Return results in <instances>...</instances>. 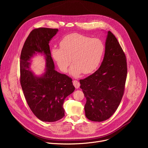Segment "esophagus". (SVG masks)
Wrapping results in <instances>:
<instances>
[{
    "label": "esophagus",
    "mask_w": 148,
    "mask_h": 148,
    "mask_svg": "<svg viewBox=\"0 0 148 148\" xmlns=\"http://www.w3.org/2000/svg\"><path fill=\"white\" fill-rule=\"evenodd\" d=\"M73 83V85L74 86V87H75V88H78L79 87L80 83L77 80H74Z\"/></svg>",
    "instance_id": "34e87169"
}]
</instances>
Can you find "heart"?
Wrapping results in <instances>:
<instances>
[{"mask_svg":"<svg viewBox=\"0 0 148 148\" xmlns=\"http://www.w3.org/2000/svg\"><path fill=\"white\" fill-rule=\"evenodd\" d=\"M60 45L61 48L52 49V56L62 72L67 71L72 60L74 63L70 73L75 76L81 73L88 74L94 71L99 66L105 51L102 40L78 33L66 36Z\"/></svg>","mask_w":148,"mask_h":148,"instance_id":"heart-1","label":"heart"}]
</instances>
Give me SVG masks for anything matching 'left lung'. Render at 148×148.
Listing matches in <instances>:
<instances>
[{"mask_svg": "<svg viewBox=\"0 0 148 148\" xmlns=\"http://www.w3.org/2000/svg\"><path fill=\"white\" fill-rule=\"evenodd\" d=\"M126 77L125 54L117 38L109 31L100 67L88 77L79 80L80 88L87 99L84 109L89 120L101 122L114 114L124 94Z\"/></svg>", "mask_w": 148, "mask_h": 148, "instance_id": "1", "label": "left lung"}]
</instances>
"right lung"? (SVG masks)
<instances>
[{
    "mask_svg": "<svg viewBox=\"0 0 148 148\" xmlns=\"http://www.w3.org/2000/svg\"><path fill=\"white\" fill-rule=\"evenodd\" d=\"M58 31L45 27L33 29L20 54V81L25 97L34 115L45 122H55L64 116V101L75 90L72 78L54 70L49 43ZM36 52L46 56L47 69L40 77H34L29 67V61Z\"/></svg>",
    "mask_w": 148,
    "mask_h": 148,
    "instance_id": "obj_1",
    "label": "right lung"
}]
</instances>
